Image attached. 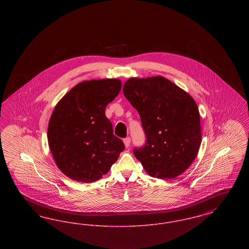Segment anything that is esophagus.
<instances>
[{"label":"esophagus","instance_id":"esophagus-1","mask_svg":"<svg viewBox=\"0 0 249 249\" xmlns=\"http://www.w3.org/2000/svg\"><path fill=\"white\" fill-rule=\"evenodd\" d=\"M123 142H124V144H125V146L128 148L129 146H130V137H127V138H125L124 140H123Z\"/></svg>","mask_w":249,"mask_h":249}]
</instances>
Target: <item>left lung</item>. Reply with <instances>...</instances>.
Instances as JSON below:
<instances>
[{"mask_svg": "<svg viewBox=\"0 0 249 249\" xmlns=\"http://www.w3.org/2000/svg\"><path fill=\"white\" fill-rule=\"evenodd\" d=\"M123 93L141 118L145 144L133 154L145 172L173 179L193 162L201 142L200 113L194 99L163 76L131 77Z\"/></svg>", "mask_w": 249, "mask_h": 249, "instance_id": "8db88e82", "label": "left lung"}]
</instances>
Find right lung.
Segmentation results:
<instances>
[{
	"instance_id": "right-lung-1",
	"label": "right lung",
	"mask_w": 249,
	"mask_h": 249,
	"mask_svg": "<svg viewBox=\"0 0 249 249\" xmlns=\"http://www.w3.org/2000/svg\"><path fill=\"white\" fill-rule=\"evenodd\" d=\"M121 86L116 78L82 81L56 105L48 122V145L66 177L84 183L97 181L124 150L106 117L107 106L119 95Z\"/></svg>"
}]
</instances>
